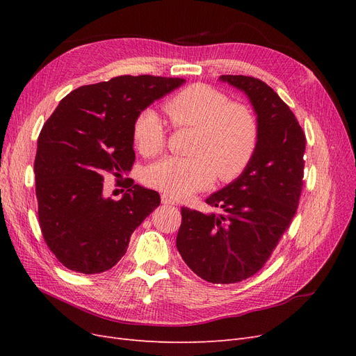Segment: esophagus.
Instances as JSON below:
<instances>
[{
  "label": "esophagus",
  "mask_w": 356,
  "mask_h": 356,
  "mask_svg": "<svg viewBox=\"0 0 356 356\" xmlns=\"http://www.w3.org/2000/svg\"><path fill=\"white\" fill-rule=\"evenodd\" d=\"M161 203H163V204H170V207H172V204H177V202L172 199V197H169L168 195L161 196Z\"/></svg>",
  "instance_id": "esophagus-1"
}]
</instances>
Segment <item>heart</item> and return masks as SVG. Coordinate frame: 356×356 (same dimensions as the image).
<instances>
[{"label": "heart", "instance_id": "heart-1", "mask_svg": "<svg viewBox=\"0 0 356 356\" xmlns=\"http://www.w3.org/2000/svg\"><path fill=\"white\" fill-rule=\"evenodd\" d=\"M177 127L195 129L188 154L165 157L145 169L144 181L170 197H187L213 178L227 182L250 165L258 143L254 113L207 84H193L165 104ZM134 143L143 156H154L166 144V127L160 115L147 108L138 114L132 129Z\"/></svg>", "mask_w": 356, "mask_h": 356}]
</instances>
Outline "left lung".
<instances>
[{"label":"left lung","instance_id":"1","mask_svg":"<svg viewBox=\"0 0 356 356\" xmlns=\"http://www.w3.org/2000/svg\"><path fill=\"white\" fill-rule=\"evenodd\" d=\"M243 92L258 123L254 157L242 174L207 203L221 213L181 208L177 248L197 276L236 284L255 275L293 221L303 187L306 136L294 113L264 81L221 75Z\"/></svg>","mask_w":356,"mask_h":356}]
</instances>
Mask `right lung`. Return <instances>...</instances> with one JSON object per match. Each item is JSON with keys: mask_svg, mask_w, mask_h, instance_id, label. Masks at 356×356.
Wrapping results in <instances>:
<instances>
[{"mask_svg": "<svg viewBox=\"0 0 356 356\" xmlns=\"http://www.w3.org/2000/svg\"><path fill=\"white\" fill-rule=\"evenodd\" d=\"M184 83L120 75L81 86L42 126L34 161L40 227L70 270H110L126 254L134 230L160 204L157 191L132 179L120 200L105 197L102 182L105 174L120 178L131 170L138 114Z\"/></svg>", "mask_w": 356, "mask_h": 356, "instance_id": "add662e5", "label": "right lung"}]
</instances>
